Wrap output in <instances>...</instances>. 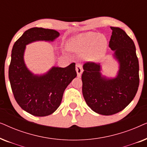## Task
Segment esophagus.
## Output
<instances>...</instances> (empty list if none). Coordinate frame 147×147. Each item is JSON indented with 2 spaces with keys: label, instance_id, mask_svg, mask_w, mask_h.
<instances>
[{
  "label": "esophagus",
  "instance_id": "obj_1",
  "mask_svg": "<svg viewBox=\"0 0 147 147\" xmlns=\"http://www.w3.org/2000/svg\"><path fill=\"white\" fill-rule=\"evenodd\" d=\"M76 72H77L78 77H81L82 74L83 73V69H82V66L81 64L77 63L76 64Z\"/></svg>",
  "mask_w": 147,
  "mask_h": 147
}]
</instances>
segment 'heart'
Segmentation results:
<instances>
[{
	"label": "heart",
	"mask_w": 147,
	"mask_h": 147,
	"mask_svg": "<svg viewBox=\"0 0 147 147\" xmlns=\"http://www.w3.org/2000/svg\"><path fill=\"white\" fill-rule=\"evenodd\" d=\"M68 47L71 51L82 54L84 61L96 63L101 61L105 57L108 41L101 34L89 31L71 37Z\"/></svg>",
	"instance_id": "obj_1"
}]
</instances>
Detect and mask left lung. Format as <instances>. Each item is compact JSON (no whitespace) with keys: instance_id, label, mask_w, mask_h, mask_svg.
I'll return each mask as SVG.
<instances>
[{"instance_id":"left-lung-1","label":"left lung","mask_w":147,"mask_h":147,"mask_svg":"<svg viewBox=\"0 0 147 147\" xmlns=\"http://www.w3.org/2000/svg\"><path fill=\"white\" fill-rule=\"evenodd\" d=\"M109 47L118 62L115 77L102 74L101 64L84 65L82 94L87 105L96 113L109 116L124 110L134 99L139 86V65L134 43L119 27H110Z\"/></svg>"}]
</instances>
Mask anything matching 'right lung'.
Listing matches in <instances>:
<instances>
[{"mask_svg":"<svg viewBox=\"0 0 147 147\" xmlns=\"http://www.w3.org/2000/svg\"><path fill=\"white\" fill-rule=\"evenodd\" d=\"M55 30L34 27L28 29L14 44L9 78L14 97L22 109L35 116L53 114L61 104L67 86L77 76L76 64L66 67L53 66L42 74H35L26 65V45L36 41L53 42L59 37Z\"/></svg>","mask_w":147,"mask_h":147,"instance_id":"right-lung-1","label":"right lung"}]
</instances>
